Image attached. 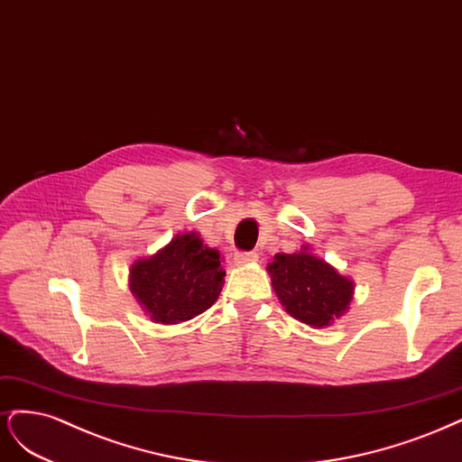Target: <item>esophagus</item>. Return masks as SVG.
I'll list each match as a JSON object with an SVG mask.
<instances>
[{
    "label": "esophagus",
    "mask_w": 462,
    "mask_h": 462,
    "mask_svg": "<svg viewBox=\"0 0 462 462\" xmlns=\"http://www.w3.org/2000/svg\"><path fill=\"white\" fill-rule=\"evenodd\" d=\"M236 264H251V263H257L259 255L255 251H237L234 255Z\"/></svg>",
    "instance_id": "34e87169"
}]
</instances>
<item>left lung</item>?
<instances>
[{"instance_id": "1", "label": "left lung", "mask_w": 462, "mask_h": 462, "mask_svg": "<svg viewBox=\"0 0 462 462\" xmlns=\"http://www.w3.org/2000/svg\"><path fill=\"white\" fill-rule=\"evenodd\" d=\"M269 273L280 303L293 319L315 328L332 324L353 300V282L309 251L276 253Z\"/></svg>"}]
</instances>
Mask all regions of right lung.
Returning <instances> with one entry per match:
<instances>
[{
    "instance_id": "right-lung-1",
    "label": "right lung",
    "mask_w": 462,
    "mask_h": 462,
    "mask_svg": "<svg viewBox=\"0 0 462 462\" xmlns=\"http://www.w3.org/2000/svg\"><path fill=\"white\" fill-rule=\"evenodd\" d=\"M222 278L218 251L189 232L176 236L153 257L134 263L130 290L153 322L178 324L201 315L218 300Z\"/></svg>"
}]
</instances>
